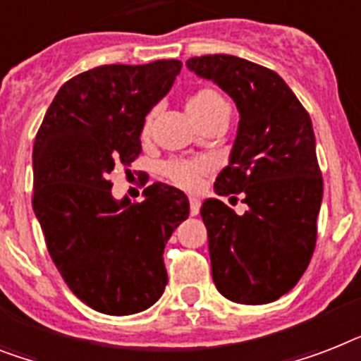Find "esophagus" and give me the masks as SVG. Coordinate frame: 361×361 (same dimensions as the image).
Returning <instances> with one entry per match:
<instances>
[{"instance_id":"esophagus-1","label":"esophagus","mask_w":361,"mask_h":361,"mask_svg":"<svg viewBox=\"0 0 361 361\" xmlns=\"http://www.w3.org/2000/svg\"><path fill=\"white\" fill-rule=\"evenodd\" d=\"M189 206H190V215L192 216L200 213V200H198V198H190Z\"/></svg>"}]
</instances>
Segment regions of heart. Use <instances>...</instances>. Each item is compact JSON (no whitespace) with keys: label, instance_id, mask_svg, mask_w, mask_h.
Masks as SVG:
<instances>
[{"label":"heart","instance_id":"obj_1","mask_svg":"<svg viewBox=\"0 0 361 361\" xmlns=\"http://www.w3.org/2000/svg\"><path fill=\"white\" fill-rule=\"evenodd\" d=\"M187 111H189L190 118L195 120L196 124L206 126L209 122L222 116L230 114V105L224 99V96L219 90L204 87V89L195 90L192 94L187 98ZM152 122V116L146 118L145 131H148ZM209 172V165L204 159H190V161H171L165 165V174L174 181L176 185L183 187V189H195L198 181L204 174Z\"/></svg>","mask_w":361,"mask_h":361}]
</instances>
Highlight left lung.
Returning <instances> with one entry per match:
<instances>
[{
    "instance_id": "left-lung-1",
    "label": "left lung",
    "mask_w": 361,
    "mask_h": 361,
    "mask_svg": "<svg viewBox=\"0 0 361 361\" xmlns=\"http://www.w3.org/2000/svg\"><path fill=\"white\" fill-rule=\"evenodd\" d=\"M185 64L219 85L239 111L230 163L216 176L215 192H243L248 211L237 215L216 198L202 204L213 282L231 302H274L297 286L317 241L323 176L312 118L265 66L222 54Z\"/></svg>"
}]
</instances>
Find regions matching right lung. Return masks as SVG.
<instances>
[{
	"mask_svg": "<svg viewBox=\"0 0 361 361\" xmlns=\"http://www.w3.org/2000/svg\"><path fill=\"white\" fill-rule=\"evenodd\" d=\"M181 63L104 64L59 89L33 146V211L57 271L99 313L154 306L166 278L163 252L189 216L185 192L165 183L145 200H114L109 174L139 157L146 114L171 90Z\"/></svg>",
	"mask_w": 361,
	"mask_h": 361,
	"instance_id": "1",
	"label": "right lung"
}]
</instances>
